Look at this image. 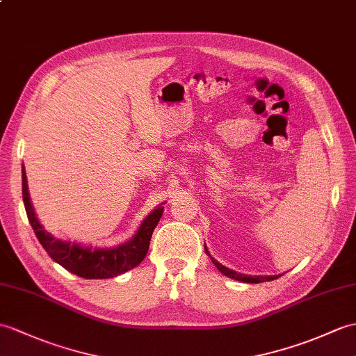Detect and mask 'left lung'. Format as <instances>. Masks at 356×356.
Here are the masks:
<instances>
[{
    "label": "left lung",
    "instance_id": "1",
    "mask_svg": "<svg viewBox=\"0 0 356 356\" xmlns=\"http://www.w3.org/2000/svg\"><path fill=\"white\" fill-rule=\"evenodd\" d=\"M204 250H206V254H209V252H208V249H206V245H204ZM211 256V254H209ZM211 261L213 262V266H216L222 275L225 276H227V277H232V279H235V280H239V282H245V284H259V282H267V280H275V279H277L279 276H249V275H241V273H236V271H234V270H230V268H227V267H225V266H221V264L218 262V261H216L211 256Z\"/></svg>",
    "mask_w": 356,
    "mask_h": 356
}]
</instances>
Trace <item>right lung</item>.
<instances>
[{
    "mask_svg": "<svg viewBox=\"0 0 356 356\" xmlns=\"http://www.w3.org/2000/svg\"><path fill=\"white\" fill-rule=\"evenodd\" d=\"M22 200L30 225L45 252L51 256L53 261L60 264L63 268L85 279H109L139 266L145 258L148 247H150L153 230L158 226L163 212V206H158L150 216L140 222L136 235L130 238L127 243L113 247V249H92V247L62 241V239H57L44 230L42 225L36 218L35 211H33L29 195L27 176L24 168Z\"/></svg>",
    "mask_w": 356,
    "mask_h": 356,
    "instance_id": "add662e5",
    "label": "right lung"
}]
</instances>
